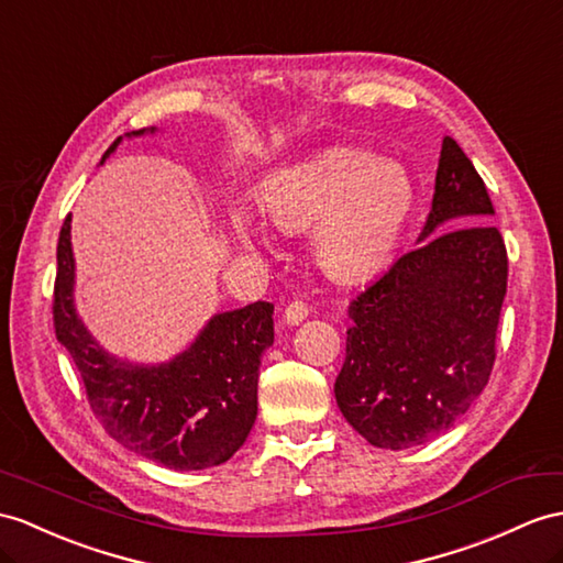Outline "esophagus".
<instances>
[{
    "label": "esophagus",
    "mask_w": 563,
    "mask_h": 563,
    "mask_svg": "<svg viewBox=\"0 0 563 563\" xmlns=\"http://www.w3.org/2000/svg\"><path fill=\"white\" fill-rule=\"evenodd\" d=\"M310 314V308L303 303V300H291L289 306L284 308V322L286 324H300Z\"/></svg>",
    "instance_id": "34e87169"
}]
</instances>
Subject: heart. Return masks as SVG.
<instances>
[{
    "mask_svg": "<svg viewBox=\"0 0 563 563\" xmlns=\"http://www.w3.org/2000/svg\"><path fill=\"white\" fill-rule=\"evenodd\" d=\"M260 205L274 224L303 231L314 224L320 265L341 282H358L394 257L416 205L410 174L365 147H332L265 178ZM243 241L263 236L245 202L231 210Z\"/></svg>",
    "mask_w": 563,
    "mask_h": 563,
    "instance_id": "heart-1",
    "label": "heart"
}]
</instances>
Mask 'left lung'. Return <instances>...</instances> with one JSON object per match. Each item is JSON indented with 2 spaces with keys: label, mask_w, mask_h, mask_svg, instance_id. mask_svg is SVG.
<instances>
[{
  "label": "left lung",
  "mask_w": 563,
  "mask_h": 563,
  "mask_svg": "<svg viewBox=\"0 0 563 563\" xmlns=\"http://www.w3.org/2000/svg\"><path fill=\"white\" fill-rule=\"evenodd\" d=\"M489 214L485 181L446 135L418 249L349 306L353 327L334 396L373 446L399 451L432 440L485 389L509 277Z\"/></svg>",
  "instance_id": "8db88e82"
}]
</instances>
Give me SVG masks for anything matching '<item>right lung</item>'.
Masks as SVG:
<instances>
[{
  "label": "right lung",
  "mask_w": 563,
  "mask_h": 563,
  "mask_svg": "<svg viewBox=\"0 0 563 563\" xmlns=\"http://www.w3.org/2000/svg\"><path fill=\"white\" fill-rule=\"evenodd\" d=\"M155 131V126L131 131L126 139ZM121 141L119 135L107 147L102 162ZM74 284L68 214L57 243L54 332L74 358L88 404L107 434L133 454L172 471L212 468L234 456L257 418L260 358L274 341V306L257 300L217 312L194 344L169 363L133 365L109 355L92 339L76 312Z\"/></svg>",
  "instance_id": "add662e5"
}]
</instances>
